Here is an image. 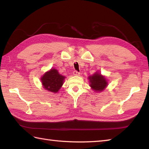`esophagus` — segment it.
Wrapping results in <instances>:
<instances>
[{"label":"esophagus","mask_w":149,"mask_h":149,"mask_svg":"<svg viewBox=\"0 0 149 149\" xmlns=\"http://www.w3.org/2000/svg\"><path fill=\"white\" fill-rule=\"evenodd\" d=\"M73 74H74V75H79L80 73L79 72H77V70H74V72H73Z\"/></svg>","instance_id":"obj_1"}]
</instances>
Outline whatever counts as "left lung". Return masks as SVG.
Returning <instances> with one entry per match:
<instances>
[{"instance_id":"1","label":"left lung","mask_w":149,"mask_h":149,"mask_svg":"<svg viewBox=\"0 0 149 149\" xmlns=\"http://www.w3.org/2000/svg\"><path fill=\"white\" fill-rule=\"evenodd\" d=\"M90 80V86L96 91H101L106 87L107 83L106 79L99 73H95L94 75L88 77Z\"/></svg>"}]
</instances>
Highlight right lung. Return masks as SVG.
Masks as SVG:
<instances>
[{"mask_svg": "<svg viewBox=\"0 0 149 149\" xmlns=\"http://www.w3.org/2000/svg\"><path fill=\"white\" fill-rule=\"evenodd\" d=\"M65 77L60 75L57 70L51 69L43 75L41 80L45 90L56 93L62 86Z\"/></svg>", "mask_w": 149, "mask_h": 149, "instance_id": "obj_1", "label": "right lung"}]
</instances>
